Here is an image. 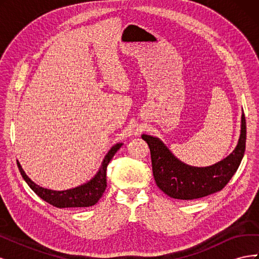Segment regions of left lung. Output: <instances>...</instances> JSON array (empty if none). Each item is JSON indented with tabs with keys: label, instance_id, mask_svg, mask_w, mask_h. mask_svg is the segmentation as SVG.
Listing matches in <instances>:
<instances>
[{
	"label": "left lung",
	"instance_id": "obj_1",
	"mask_svg": "<svg viewBox=\"0 0 259 259\" xmlns=\"http://www.w3.org/2000/svg\"><path fill=\"white\" fill-rule=\"evenodd\" d=\"M150 148L153 177L160 189L178 200H194L221 191L236 173L245 151L246 122L241 117V134L236 149L221 162L206 167L179 161L158 137L143 135Z\"/></svg>",
	"mask_w": 259,
	"mask_h": 259
}]
</instances>
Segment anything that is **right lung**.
I'll use <instances>...</instances> for the list:
<instances>
[{
	"instance_id": "right-lung-1",
	"label": "right lung",
	"mask_w": 259,
	"mask_h": 259,
	"mask_svg": "<svg viewBox=\"0 0 259 259\" xmlns=\"http://www.w3.org/2000/svg\"><path fill=\"white\" fill-rule=\"evenodd\" d=\"M123 144H116L114 145L109 152L106 154L105 159L101 163V166L99 170L96 173L90 182L86 184H83L79 187L72 188V189L62 190V191H56L46 189V188L40 187L33 183L23 171L20 163L17 161V165L19 168L20 174L22 178L25 179V182L28 184V186L32 189L38 197L45 202L50 203L51 205L56 206L59 208L65 207H89L92 205H95L98 202V200L103 197V194L106 190L107 187V177H106V170L109 162L111 161L113 155L119 150Z\"/></svg>"
}]
</instances>
